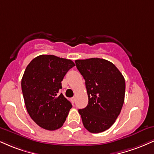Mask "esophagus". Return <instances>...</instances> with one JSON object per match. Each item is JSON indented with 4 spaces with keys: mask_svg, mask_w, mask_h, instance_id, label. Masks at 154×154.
Instances as JSON below:
<instances>
[{
    "mask_svg": "<svg viewBox=\"0 0 154 154\" xmlns=\"http://www.w3.org/2000/svg\"><path fill=\"white\" fill-rule=\"evenodd\" d=\"M75 97H72V98H71V100H72V103H75Z\"/></svg>",
    "mask_w": 154,
    "mask_h": 154,
    "instance_id": "34e87169",
    "label": "esophagus"
}]
</instances>
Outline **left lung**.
I'll use <instances>...</instances> for the list:
<instances>
[{"label": "left lung", "instance_id": "1", "mask_svg": "<svg viewBox=\"0 0 154 154\" xmlns=\"http://www.w3.org/2000/svg\"><path fill=\"white\" fill-rule=\"evenodd\" d=\"M76 66L85 80L88 104L79 109L83 125L92 133L110 128L122 108L125 81L115 65L99 58L76 60Z\"/></svg>", "mask_w": 154, "mask_h": 154}]
</instances>
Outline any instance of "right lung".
I'll return each instance as SVG.
<instances>
[{"label":"right lung","instance_id":"1","mask_svg":"<svg viewBox=\"0 0 154 154\" xmlns=\"http://www.w3.org/2000/svg\"><path fill=\"white\" fill-rule=\"evenodd\" d=\"M75 66L72 60L40 55L26 66L22 79L23 97L28 114L40 128L55 130L63 126L72 105L59 91L63 77Z\"/></svg>","mask_w":154,"mask_h":154}]
</instances>
